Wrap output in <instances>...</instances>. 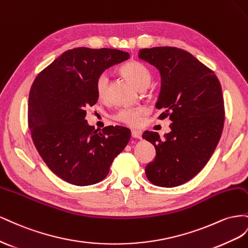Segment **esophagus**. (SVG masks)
I'll list each match as a JSON object with an SVG mask.
<instances>
[{"label":"esophagus","mask_w":248,"mask_h":248,"mask_svg":"<svg viewBox=\"0 0 248 248\" xmlns=\"http://www.w3.org/2000/svg\"><path fill=\"white\" fill-rule=\"evenodd\" d=\"M132 137L136 139H141V137H142V133L138 130H132Z\"/></svg>","instance_id":"1"}]
</instances>
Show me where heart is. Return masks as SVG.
Masks as SVG:
<instances>
[{
  "label": "heart",
  "mask_w": 248,
  "mask_h": 248,
  "mask_svg": "<svg viewBox=\"0 0 248 248\" xmlns=\"http://www.w3.org/2000/svg\"><path fill=\"white\" fill-rule=\"evenodd\" d=\"M120 73L130 79L133 84L139 89L147 88L152 81V74L144 64L138 61H129L120 67ZM110 78L107 73H103L97 77L95 81L96 94L100 98H105L108 94ZM145 113V109L142 107H124L120 109L113 116L115 120L131 126L137 125L141 117Z\"/></svg>",
  "instance_id": "obj_1"
}]
</instances>
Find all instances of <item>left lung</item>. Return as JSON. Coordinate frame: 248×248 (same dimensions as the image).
Returning <instances> with one entry per match:
<instances>
[{"instance_id":"8db88e82","label":"left lung","mask_w":248,"mask_h":248,"mask_svg":"<svg viewBox=\"0 0 248 248\" xmlns=\"http://www.w3.org/2000/svg\"><path fill=\"white\" fill-rule=\"evenodd\" d=\"M138 57L160 72L161 91L155 108L161 119L171 120L170 132L142 138L155 148V160L145 167L154 185L171 188L188 182L208 163L221 137L224 103L220 82L192 54L172 46L142 48Z\"/></svg>"}]
</instances>
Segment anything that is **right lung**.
Instances as JSON below:
<instances>
[{"mask_svg": "<svg viewBox=\"0 0 248 248\" xmlns=\"http://www.w3.org/2000/svg\"><path fill=\"white\" fill-rule=\"evenodd\" d=\"M129 58V53L115 48L76 47L34 80L28 107L33 142L47 167L65 182L76 186L101 182L128 144L129 129L108 125L98 131L85 116L98 100L97 77Z\"/></svg>", "mask_w": 248, "mask_h": 248, "instance_id": "right-lung-1", "label": "right lung"}]
</instances>
